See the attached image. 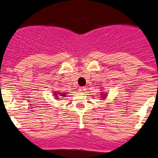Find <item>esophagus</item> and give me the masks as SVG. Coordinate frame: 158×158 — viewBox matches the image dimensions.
<instances>
[{"mask_svg":"<svg viewBox=\"0 0 158 158\" xmlns=\"http://www.w3.org/2000/svg\"><path fill=\"white\" fill-rule=\"evenodd\" d=\"M79 90L81 92V93H85V92L87 90V88H86L85 87H79Z\"/></svg>","mask_w":158,"mask_h":158,"instance_id":"34e87169","label":"esophagus"}]
</instances>
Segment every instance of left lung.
<instances>
[{"mask_svg":"<svg viewBox=\"0 0 158 158\" xmlns=\"http://www.w3.org/2000/svg\"><path fill=\"white\" fill-rule=\"evenodd\" d=\"M101 93H102V92H101ZM105 94V95L104 96V95ZM101 95H102V97H101V98H106V94H103V93H102V94H101Z\"/></svg>","mask_w":158,"mask_h":158,"instance_id":"left-lung-1","label":"left lung"}]
</instances>
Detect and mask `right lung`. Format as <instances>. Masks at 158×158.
Masks as SVG:
<instances>
[{"mask_svg": "<svg viewBox=\"0 0 158 158\" xmlns=\"http://www.w3.org/2000/svg\"><path fill=\"white\" fill-rule=\"evenodd\" d=\"M55 93L54 94V96L55 97V99H58V96H63V98H64L65 96V93H58V92L57 91H55V93ZM60 94V96H58V95Z\"/></svg>", "mask_w": 158, "mask_h": 158, "instance_id": "right-lung-1", "label": "right lung"}]
</instances>
